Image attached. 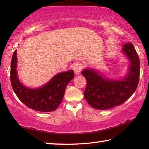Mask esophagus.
<instances>
[{"label": "esophagus", "mask_w": 149, "mask_h": 149, "mask_svg": "<svg viewBox=\"0 0 149 149\" xmlns=\"http://www.w3.org/2000/svg\"><path fill=\"white\" fill-rule=\"evenodd\" d=\"M82 65L81 64H79V63H77L76 64L74 65V66H73V70H74L75 74H78L80 73V72L81 70H82Z\"/></svg>", "instance_id": "esophagus-1"}]
</instances>
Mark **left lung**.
<instances>
[{"label":"left lung","mask_w":149,"mask_h":149,"mask_svg":"<svg viewBox=\"0 0 149 149\" xmlns=\"http://www.w3.org/2000/svg\"><path fill=\"white\" fill-rule=\"evenodd\" d=\"M123 52L130 60V70L125 79L112 81L104 78L93 70L81 72L87 80L84 97L91 107L107 110L121 105L137 88L140 77V60L132 43H126Z\"/></svg>","instance_id":"1"}]
</instances>
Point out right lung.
<instances>
[{"mask_svg":"<svg viewBox=\"0 0 149 149\" xmlns=\"http://www.w3.org/2000/svg\"><path fill=\"white\" fill-rule=\"evenodd\" d=\"M17 51L13 52L11 62L10 79L14 92L22 103L30 109L40 112H52L60 104L65 89L74 78L73 70L56 75L47 84L36 89L24 87L18 80L17 70Z\"/></svg>","mask_w":149,"mask_h":149,"instance_id":"add662e5","label":"right lung"}]
</instances>
